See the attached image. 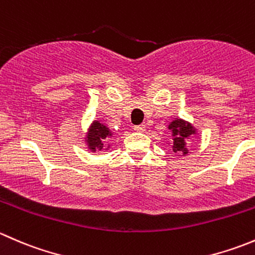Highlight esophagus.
Segmentation results:
<instances>
[{"mask_svg": "<svg viewBox=\"0 0 255 255\" xmlns=\"http://www.w3.org/2000/svg\"><path fill=\"white\" fill-rule=\"evenodd\" d=\"M133 129H134L135 132H138V133H143V132H145V126H144V125L134 126V128H133Z\"/></svg>", "mask_w": 255, "mask_h": 255, "instance_id": "obj_1", "label": "esophagus"}]
</instances>
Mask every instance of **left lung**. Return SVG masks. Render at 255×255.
Instances as JSON below:
<instances>
[{
  "mask_svg": "<svg viewBox=\"0 0 255 255\" xmlns=\"http://www.w3.org/2000/svg\"><path fill=\"white\" fill-rule=\"evenodd\" d=\"M168 129L171 135V149L177 156H186L189 154L187 140L191 139L192 135L197 134V128L194 127L191 122L182 118H175L168 125ZM170 144V142H166Z\"/></svg>",
  "mask_w": 255,
  "mask_h": 255,
  "instance_id": "obj_1",
  "label": "left lung"
}]
</instances>
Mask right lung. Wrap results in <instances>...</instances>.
Segmentation results:
<instances>
[{"instance_id":"obj_1","label":"right lung","mask_w":255,"mask_h":255,"mask_svg":"<svg viewBox=\"0 0 255 255\" xmlns=\"http://www.w3.org/2000/svg\"><path fill=\"white\" fill-rule=\"evenodd\" d=\"M113 135V132L101 121L94 120L90 123L87 132H85L84 142L86 148L91 153H96L97 150H109L111 144L109 139Z\"/></svg>"}]
</instances>
